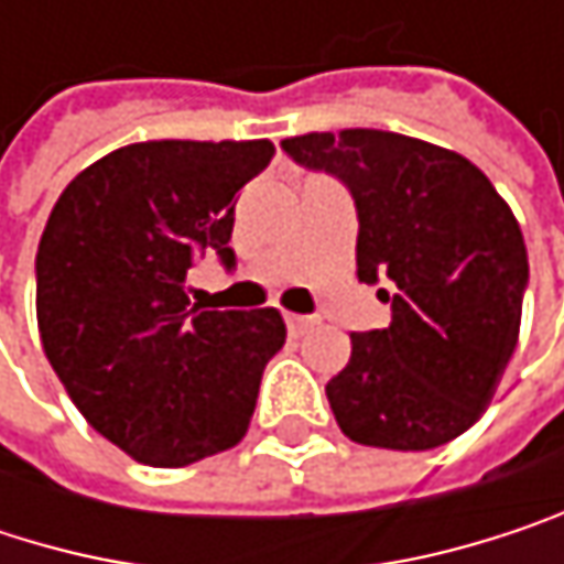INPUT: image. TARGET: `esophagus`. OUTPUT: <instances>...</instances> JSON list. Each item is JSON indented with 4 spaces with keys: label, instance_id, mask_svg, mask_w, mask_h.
Returning <instances> with one entry per match:
<instances>
[{
    "label": "esophagus",
    "instance_id": "obj_1",
    "mask_svg": "<svg viewBox=\"0 0 564 564\" xmlns=\"http://www.w3.org/2000/svg\"><path fill=\"white\" fill-rule=\"evenodd\" d=\"M316 326V316H300V313H286V329L293 333V336H303L306 329H313Z\"/></svg>",
    "mask_w": 564,
    "mask_h": 564
}]
</instances>
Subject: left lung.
<instances>
[{"instance_id": "left-lung-1", "label": "left lung", "mask_w": 564, "mask_h": 564, "mask_svg": "<svg viewBox=\"0 0 564 564\" xmlns=\"http://www.w3.org/2000/svg\"><path fill=\"white\" fill-rule=\"evenodd\" d=\"M339 175L359 212L356 274L392 281V323L352 333L326 398L366 447L431 451L460 437L494 401L519 343L529 258L494 182L454 150L386 133H303L281 143Z\"/></svg>"}]
</instances>
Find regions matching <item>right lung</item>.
<instances>
[{"label": "right lung", "mask_w": 564, "mask_h": 564, "mask_svg": "<svg viewBox=\"0 0 564 564\" xmlns=\"http://www.w3.org/2000/svg\"><path fill=\"white\" fill-rule=\"evenodd\" d=\"M271 160V140L130 143L77 172L48 215L42 349L87 424L140 464L185 467L248 434L283 316L192 306L185 274L205 248L235 264V195Z\"/></svg>", "instance_id": "1"}]
</instances>
